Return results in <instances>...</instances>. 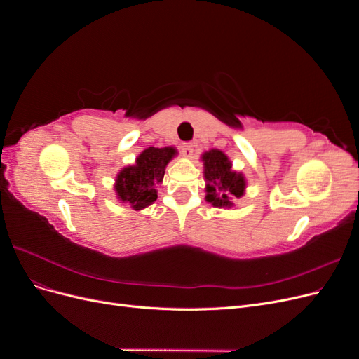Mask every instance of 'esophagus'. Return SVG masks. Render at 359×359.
I'll return each instance as SVG.
<instances>
[{
  "mask_svg": "<svg viewBox=\"0 0 359 359\" xmlns=\"http://www.w3.org/2000/svg\"><path fill=\"white\" fill-rule=\"evenodd\" d=\"M181 153L184 157H191L193 154V144H182L181 145Z\"/></svg>",
  "mask_w": 359,
  "mask_h": 359,
  "instance_id": "obj_1",
  "label": "esophagus"
}]
</instances>
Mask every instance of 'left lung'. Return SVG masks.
<instances>
[{
  "label": "left lung",
  "mask_w": 359,
  "mask_h": 359,
  "mask_svg": "<svg viewBox=\"0 0 359 359\" xmlns=\"http://www.w3.org/2000/svg\"><path fill=\"white\" fill-rule=\"evenodd\" d=\"M206 181V202L215 208H232V199H240L245 190L243 173L232 170V163L223 151L211 149L202 154Z\"/></svg>",
  "instance_id": "left-lung-1"
}]
</instances>
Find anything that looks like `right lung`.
<instances>
[{
	"instance_id": "add662e5",
	"label": "right lung",
	"mask_w": 359,
	"mask_h": 359,
	"mask_svg": "<svg viewBox=\"0 0 359 359\" xmlns=\"http://www.w3.org/2000/svg\"><path fill=\"white\" fill-rule=\"evenodd\" d=\"M175 156L177 149L173 147L144 149L135 165L124 168L116 175V198L135 211L147 208L157 199V184H161L168 163Z\"/></svg>"
}]
</instances>
